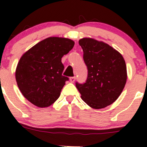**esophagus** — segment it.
Returning <instances> with one entry per match:
<instances>
[{"mask_svg": "<svg viewBox=\"0 0 147 147\" xmlns=\"http://www.w3.org/2000/svg\"><path fill=\"white\" fill-rule=\"evenodd\" d=\"M75 80H76V78H75V77H71V78H69V81H70L71 82H75Z\"/></svg>", "mask_w": 147, "mask_h": 147, "instance_id": "34e87169", "label": "esophagus"}]
</instances>
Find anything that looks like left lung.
<instances>
[{
    "label": "left lung",
    "instance_id": "1",
    "mask_svg": "<svg viewBox=\"0 0 147 147\" xmlns=\"http://www.w3.org/2000/svg\"><path fill=\"white\" fill-rule=\"evenodd\" d=\"M79 44L88 74L86 82H77L76 87L83 101L92 108L106 107L116 101L127 82L124 57L108 44L92 38H82Z\"/></svg>",
    "mask_w": 147,
    "mask_h": 147
}]
</instances>
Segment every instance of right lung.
Segmentation results:
<instances>
[{
	"label": "right lung",
	"instance_id": "1",
	"mask_svg": "<svg viewBox=\"0 0 147 147\" xmlns=\"http://www.w3.org/2000/svg\"><path fill=\"white\" fill-rule=\"evenodd\" d=\"M74 45L68 38L50 37L23 55L16 67V79L28 101L38 107H47L59 98L69 80L62 75L64 65L61 59Z\"/></svg>",
	"mask_w": 147,
	"mask_h": 147
}]
</instances>
